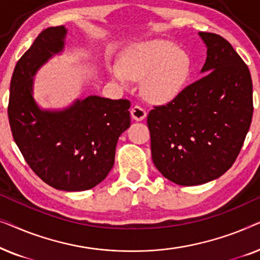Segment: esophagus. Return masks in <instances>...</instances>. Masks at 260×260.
<instances>
[{
	"mask_svg": "<svg viewBox=\"0 0 260 260\" xmlns=\"http://www.w3.org/2000/svg\"><path fill=\"white\" fill-rule=\"evenodd\" d=\"M145 116H147V112H145V110L142 108V106L135 105L134 108L131 109V117H133L135 120H137V122L143 120L145 118Z\"/></svg>",
	"mask_w": 260,
	"mask_h": 260,
	"instance_id": "34e87169",
	"label": "esophagus"
}]
</instances>
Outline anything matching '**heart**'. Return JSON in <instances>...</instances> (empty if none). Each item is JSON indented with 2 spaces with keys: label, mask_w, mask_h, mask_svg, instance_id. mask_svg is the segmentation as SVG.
Segmentation results:
<instances>
[{
  "label": "heart",
  "mask_w": 260,
  "mask_h": 260,
  "mask_svg": "<svg viewBox=\"0 0 260 260\" xmlns=\"http://www.w3.org/2000/svg\"><path fill=\"white\" fill-rule=\"evenodd\" d=\"M109 72L123 86L130 79L144 78V97L156 104H167L179 98L186 88L191 73V60L172 42L145 41L127 48L120 65H110Z\"/></svg>",
  "instance_id": "heart-1"
}]
</instances>
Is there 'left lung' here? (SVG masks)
I'll return each instance as SVG.
<instances>
[{
	"instance_id": "8db88e82",
	"label": "left lung",
	"mask_w": 260,
	"mask_h": 260,
	"mask_svg": "<svg viewBox=\"0 0 260 260\" xmlns=\"http://www.w3.org/2000/svg\"><path fill=\"white\" fill-rule=\"evenodd\" d=\"M207 46L205 76L148 115L152 161L180 186L206 183L236 161L252 122L250 70L226 39L200 31Z\"/></svg>"
}]
</instances>
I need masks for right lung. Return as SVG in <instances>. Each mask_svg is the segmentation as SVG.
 <instances>
[{"mask_svg": "<svg viewBox=\"0 0 260 260\" xmlns=\"http://www.w3.org/2000/svg\"><path fill=\"white\" fill-rule=\"evenodd\" d=\"M65 35L63 26L42 30L17 61L10 80L8 118L30 169L55 189L80 191L97 186L112 169L117 141L130 126V102L90 95L63 111L38 108L31 95L33 77L62 51Z\"/></svg>", "mask_w": 260, "mask_h": 260, "instance_id": "obj_1", "label": "right lung"}]
</instances>
